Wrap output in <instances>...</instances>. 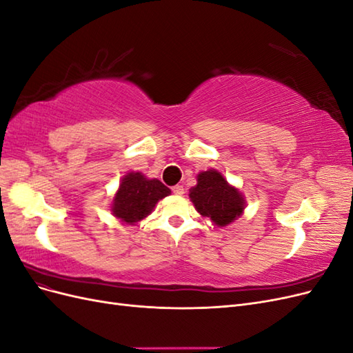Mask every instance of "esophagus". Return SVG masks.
<instances>
[{"instance_id":"obj_1","label":"esophagus","mask_w":353,"mask_h":353,"mask_svg":"<svg viewBox=\"0 0 353 353\" xmlns=\"http://www.w3.org/2000/svg\"><path fill=\"white\" fill-rule=\"evenodd\" d=\"M172 193L176 196H183L184 194V187L183 185H175L172 187Z\"/></svg>"}]
</instances>
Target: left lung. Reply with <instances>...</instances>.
Here are the masks:
<instances>
[{"instance_id": "left-lung-1", "label": "left lung", "mask_w": 353, "mask_h": 353, "mask_svg": "<svg viewBox=\"0 0 353 353\" xmlns=\"http://www.w3.org/2000/svg\"><path fill=\"white\" fill-rule=\"evenodd\" d=\"M188 196L200 215L210 218L216 227H227L236 221L245 206L239 188L230 185L215 169L200 172L197 185L190 190Z\"/></svg>"}]
</instances>
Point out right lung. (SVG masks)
I'll return each mask as SVG.
<instances>
[{
    "label": "right lung",
    "mask_w": 353,
    "mask_h": 353,
    "mask_svg": "<svg viewBox=\"0 0 353 353\" xmlns=\"http://www.w3.org/2000/svg\"><path fill=\"white\" fill-rule=\"evenodd\" d=\"M170 194V190L159 179H148L141 172H128L116 191L112 213L125 223L135 225L153 212L159 200Z\"/></svg>",
    "instance_id": "add662e5"
}]
</instances>
